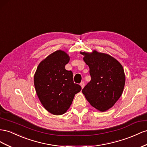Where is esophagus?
<instances>
[{
    "instance_id": "obj_1",
    "label": "esophagus",
    "mask_w": 147,
    "mask_h": 147,
    "mask_svg": "<svg viewBox=\"0 0 147 147\" xmlns=\"http://www.w3.org/2000/svg\"><path fill=\"white\" fill-rule=\"evenodd\" d=\"M80 86H81V87H82V88H83V87H84V86H85V83H84V82H82L80 83Z\"/></svg>"
}]
</instances>
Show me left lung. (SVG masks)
<instances>
[{
  "label": "left lung",
  "mask_w": 147,
  "mask_h": 147,
  "mask_svg": "<svg viewBox=\"0 0 147 147\" xmlns=\"http://www.w3.org/2000/svg\"><path fill=\"white\" fill-rule=\"evenodd\" d=\"M83 61L90 68L91 81L82 90L90 104L101 112L114 105L124 90L125 77L124 69L116 59L93 51L83 52Z\"/></svg>",
  "instance_id": "1"
}]
</instances>
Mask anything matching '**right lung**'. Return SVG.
I'll return each mask as SVG.
<instances>
[{
	"mask_svg": "<svg viewBox=\"0 0 147 147\" xmlns=\"http://www.w3.org/2000/svg\"><path fill=\"white\" fill-rule=\"evenodd\" d=\"M70 57L61 50L42 61L34 76L36 92L44 108L50 113L61 115L72 105L75 94L82 87L73 80V73L65 69Z\"/></svg>",
	"mask_w": 147,
	"mask_h": 147,
	"instance_id": "1",
	"label": "right lung"
}]
</instances>
